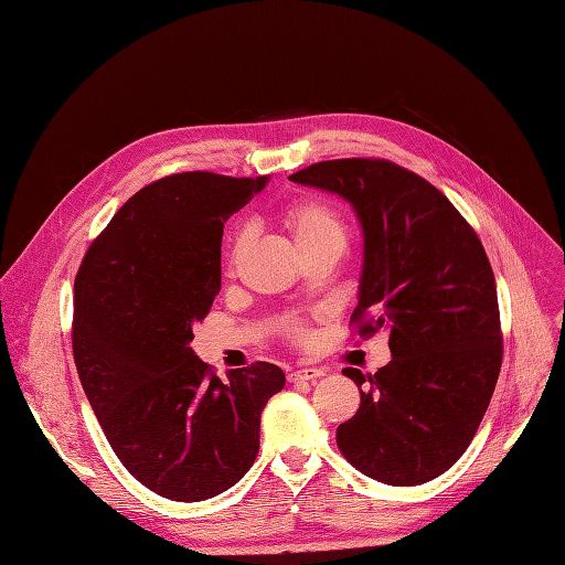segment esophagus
<instances>
[{"instance_id": "34e87169", "label": "esophagus", "mask_w": 565, "mask_h": 565, "mask_svg": "<svg viewBox=\"0 0 565 565\" xmlns=\"http://www.w3.org/2000/svg\"><path fill=\"white\" fill-rule=\"evenodd\" d=\"M323 370L321 367H300V370H294L288 374L290 382H317L319 377H323Z\"/></svg>"}]
</instances>
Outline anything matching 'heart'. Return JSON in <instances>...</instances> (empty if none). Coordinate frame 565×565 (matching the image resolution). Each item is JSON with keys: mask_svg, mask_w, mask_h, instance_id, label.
Wrapping results in <instances>:
<instances>
[{"mask_svg": "<svg viewBox=\"0 0 565 565\" xmlns=\"http://www.w3.org/2000/svg\"><path fill=\"white\" fill-rule=\"evenodd\" d=\"M281 221L290 230V235H294L298 248L302 250V256H311L317 254V250L347 248V242H349L347 221L338 212V206H332L330 202H323L317 198L294 200L281 209ZM246 244H248V233L246 230H237L227 246V256H225L227 267L237 265ZM284 330L286 335H290L298 342L307 340V330L298 321H288Z\"/></svg>", "mask_w": 565, "mask_h": 565, "instance_id": "1", "label": "heart"}]
</instances>
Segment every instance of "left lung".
<instances>
[{
    "label": "left lung",
    "mask_w": 565,
    "mask_h": 565,
    "mask_svg": "<svg viewBox=\"0 0 565 565\" xmlns=\"http://www.w3.org/2000/svg\"><path fill=\"white\" fill-rule=\"evenodd\" d=\"M288 179L356 209L365 254L351 321L361 338L384 330L393 356L374 377L342 370L369 386L338 447L377 482H430L472 443L503 363L487 250L433 183L391 160H326Z\"/></svg>",
    "instance_id": "left-lung-1"
}]
</instances>
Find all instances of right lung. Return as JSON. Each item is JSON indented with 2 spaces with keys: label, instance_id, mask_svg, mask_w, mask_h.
Segmentation results:
<instances>
[{
  "label": "right lung",
  "instance_id": "right-lung-1",
  "mask_svg": "<svg viewBox=\"0 0 565 565\" xmlns=\"http://www.w3.org/2000/svg\"><path fill=\"white\" fill-rule=\"evenodd\" d=\"M265 183L214 172L149 183L74 281V363L97 422L137 482L181 503L239 482L258 456L260 414L286 384L263 361L223 382L191 349L221 290L223 221Z\"/></svg>",
  "mask_w": 565,
  "mask_h": 565
}]
</instances>
